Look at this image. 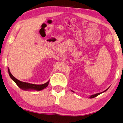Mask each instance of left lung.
Returning a JSON list of instances; mask_svg holds the SVG:
<instances>
[{"mask_svg": "<svg viewBox=\"0 0 123 123\" xmlns=\"http://www.w3.org/2000/svg\"><path fill=\"white\" fill-rule=\"evenodd\" d=\"M108 89H109V88H108L107 89H106L105 90H104V92H99V93H97V94H94V95H91L90 96V97H89V98H95V97H97L98 95H99V94H101V93H103V92H106V90H107ZM73 92H74L73 91H72Z\"/></svg>", "mask_w": 123, "mask_h": 123, "instance_id": "left-lung-1", "label": "left lung"}]
</instances>
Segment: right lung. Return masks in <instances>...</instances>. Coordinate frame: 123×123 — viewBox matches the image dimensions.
Instances as JSON below:
<instances>
[{
	"instance_id": "add662e5",
	"label": "right lung",
	"mask_w": 123,
	"mask_h": 123,
	"mask_svg": "<svg viewBox=\"0 0 123 123\" xmlns=\"http://www.w3.org/2000/svg\"><path fill=\"white\" fill-rule=\"evenodd\" d=\"M8 69V73L9 74L10 77L11 78V79L15 82L17 85L18 86L19 88L24 90H38V91H40L44 89H45L46 87L48 86V85L49 84V80L48 82L43 84H40V85H37V84H31L25 82H23L14 77V76L11 74V73L10 72L9 69Z\"/></svg>"
}]
</instances>
